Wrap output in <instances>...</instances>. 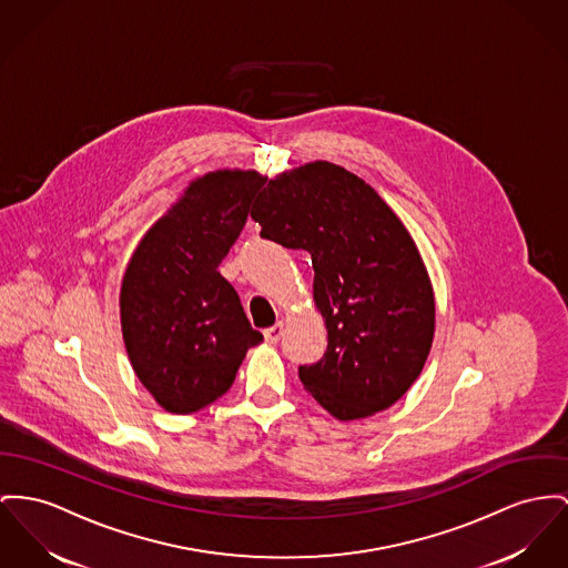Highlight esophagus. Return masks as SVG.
I'll use <instances>...</instances> for the list:
<instances>
[{
	"label": "esophagus",
	"mask_w": 568,
	"mask_h": 568,
	"mask_svg": "<svg viewBox=\"0 0 568 568\" xmlns=\"http://www.w3.org/2000/svg\"><path fill=\"white\" fill-rule=\"evenodd\" d=\"M263 334H265V341L268 342V344H275V342L282 338V334H284V323H282V321L275 323L273 327H268Z\"/></svg>",
	"instance_id": "1"
}]
</instances>
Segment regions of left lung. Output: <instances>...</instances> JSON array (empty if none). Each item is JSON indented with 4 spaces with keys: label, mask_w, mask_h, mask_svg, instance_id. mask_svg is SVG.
Wrapping results in <instances>:
<instances>
[{
    "label": "left lung",
    "mask_w": 568,
    "mask_h": 568,
    "mask_svg": "<svg viewBox=\"0 0 568 568\" xmlns=\"http://www.w3.org/2000/svg\"><path fill=\"white\" fill-rule=\"evenodd\" d=\"M261 236L312 256L327 351L300 368L336 419L392 407L419 377L435 336V293L416 241L366 181L329 161L286 170L252 206Z\"/></svg>",
    "instance_id": "left-lung-1"
}]
</instances>
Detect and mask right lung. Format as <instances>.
Segmentation results:
<instances>
[{
  "label": "right lung",
  "instance_id": "obj_1",
  "mask_svg": "<svg viewBox=\"0 0 568 568\" xmlns=\"http://www.w3.org/2000/svg\"><path fill=\"white\" fill-rule=\"evenodd\" d=\"M256 170L193 179L133 250L120 284L122 341L159 407L187 416L215 403L263 342L217 271L265 185Z\"/></svg>",
  "mask_w": 568,
  "mask_h": 568
}]
</instances>
